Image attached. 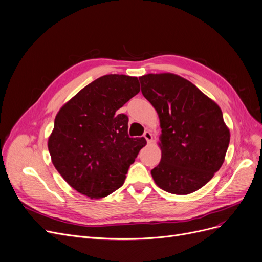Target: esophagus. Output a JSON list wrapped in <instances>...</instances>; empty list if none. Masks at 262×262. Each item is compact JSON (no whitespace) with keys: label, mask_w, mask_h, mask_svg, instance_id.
<instances>
[{"label":"esophagus","mask_w":262,"mask_h":262,"mask_svg":"<svg viewBox=\"0 0 262 262\" xmlns=\"http://www.w3.org/2000/svg\"><path fill=\"white\" fill-rule=\"evenodd\" d=\"M144 138L146 139V141L148 142V143H151L152 142V134L149 132V131H146L145 133H144Z\"/></svg>","instance_id":"34e87169"}]
</instances>
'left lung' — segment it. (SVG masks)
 <instances>
[{
  "instance_id": "8db88e82",
  "label": "left lung",
  "mask_w": 262,
  "mask_h": 262,
  "mask_svg": "<svg viewBox=\"0 0 262 262\" xmlns=\"http://www.w3.org/2000/svg\"><path fill=\"white\" fill-rule=\"evenodd\" d=\"M142 94L156 108L162 134L156 184L186 195L209 182L225 160L230 141L220 106L190 81L173 73L140 78Z\"/></svg>"
}]
</instances>
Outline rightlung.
I'll use <instances>...</instances> for the list:
<instances>
[{"label": "right lung", "mask_w": 262, "mask_h": 262, "mask_svg": "<svg viewBox=\"0 0 262 262\" xmlns=\"http://www.w3.org/2000/svg\"><path fill=\"white\" fill-rule=\"evenodd\" d=\"M139 92L136 77L106 74L58 111L49 152L60 176L79 193L99 199L123 184L146 140L130 138L129 118L118 110Z\"/></svg>", "instance_id": "obj_1"}]
</instances>
